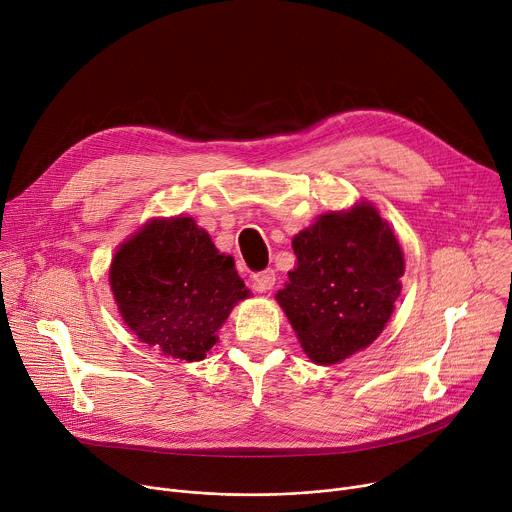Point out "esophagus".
<instances>
[{"label":"esophagus","instance_id":"obj_1","mask_svg":"<svg viewBox=\"0 0 512 512\" xmlns=\"http://www.w3.org/2000/svg\"><path fill=\"white\" fill-rule=\"evenodd\" d=\"M253 284L257 292H269L275 286V271L273 269H265L253 275Z\"/></svg>","mask_w":512,"mask_h":512}]
</instances>
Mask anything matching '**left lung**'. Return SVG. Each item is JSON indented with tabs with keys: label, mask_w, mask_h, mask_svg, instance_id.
I'll return each mask as SVG.
<instances>
[{
	"label": "left lung",
	"mask_w": 512,
	"mask_h": 512,
	"mask_svg": "<svg viewBox=\"0 0 512 512\" xmlns=\"http://www.w3.org/2000/svg\"><path fill=\"white\" fill-rule=\"evenodd\" d=\"M296 269L275 294L304 353L339 363L374 343L400 296L404 255L388 222L369 202L320 214L292 241Z\"/></svg>",
	"instance_id": "1"
}]
</instances>
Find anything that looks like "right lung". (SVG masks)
I'll list each match as a JSON object with an SVG mask.
<instances>
[{"label": "right lung", "mask_w": 512, "mask_h": 512, "mask_svg": "<svg viewBox=\"0 0 512 512\" xmlns=\"http://www.w3.org/2000/svg\"><path fill=\"white\" fill-rule=\"evenodd\" d=\"M110 288L136 339L177 361H202L249 296L235 259L190 216L153 218L134 232L112 259Z\"/></svg>", "instance_id": "1"}]
</instances>
